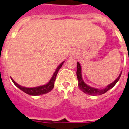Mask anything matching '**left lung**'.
Returning <instances> with one entry per match:
<instances>
[{"label":"left lung","instance_id":"8db88e82","mask_svg":"<svg viewBox=\"0 0 129 129\" xmlns=\"http://www.w3.org/2000/svg\"><path fill=\"white\" fill-rule=\"evenodd\" d=\"M121 74H122V73H120L118 78H117L114 82H112L111 84H109V85H108L105 88H104V89H98V88H92V87H90V86H89L86 84H85V82L83 81V80H82V75H81V65H80L79 62H77V79H78V81H79V84H78V86H79V88L82 90V92H84V93L88 94H90V95H101V94H103L105 93L106 92H107L108 90L113 88V86L117 84V82H118V80L120 79Z\"/></svg>","mask_w":129,"mask_h":129}]
</instances>
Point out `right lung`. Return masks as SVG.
Here are the masks:
<instances>
[{"mask_svg":"<svg viewBox=\"0 0 129 129\" xmlns=\"http://www.w3.org/2000/svg\"><path fill=\"white\" fill-rule=\"evenodd\" d=\"M64 62V61L62 62L58 66V67H57V69H56L55 72L54 73V75H53L52 77L50 80V81H49L47 84H45V85L37 86V87H33V88H26V87H24V86H20V85L18 84L16 82H14V80L12 79V82H13V83H14L18 88H20V90H22L23 92L28 94H30V95L37 96L43 94L48 93V92H50V90H52V88H54V81H55V79H56V75H57V73H58L60 69L62 66Z\"/></svg>","mask_w":129,"mask_h":129,"instance_id":"add662e5","label":"right lung"}]
</instances>
